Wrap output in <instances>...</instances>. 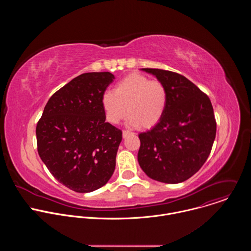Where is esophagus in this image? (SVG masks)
<instances>
[{"label":"esophagus","instance_id":"obj_1","mask_svg":"<svg viewBox=\"0 0 251 251\" xmlns=\"http://www.w3.org/2000/svg\"><path fill=\"white\" fill-rule=\"evenodd\" d=\"M130 134H132L130 131H128V130H123V133H122V135H123V138H126V137H128Z\"/></svg>","mask_w":251,"mask_h":251}]
</instances>
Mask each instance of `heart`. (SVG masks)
<instances>
[{"label":"heart","mask_w":251,"mask_h":251,"mask_svg":"<svg viewBox=\"0 0 251 251\" xmlns=\"http://www.w3.org/2000/svg\"><path fill=\"white\" fill-rule=\"evenodd\" d=\"M106 119L118 124L129 114L128 125L149 129L163 118L167 104L168 90L159 80H150L140 74H131L101 97Z\"/></svg>","instance_id":"obj_1"}]
</instances>
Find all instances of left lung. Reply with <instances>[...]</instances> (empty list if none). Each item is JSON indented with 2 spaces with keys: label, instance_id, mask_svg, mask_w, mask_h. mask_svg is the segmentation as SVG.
Here are the masks:
<instances>
[{
  "label": "left lung",
  "instance_id": "8db88e82",
  "mask_svg": "<svg viewBox=\"0 0 251 251\" xmlns=\"http://www.w3.org/2000/svg\"><path fill=\"white\" fill-rule=\"evenodd\" d=\"M142 69L165 84L168 104L161 121L139 134V165L158 182H185L202 167L216 138L211 102L182 75L158 68Z\"/></svg>",
  "mask_w": 251,
  "mask_h": 251
}]
</instances>
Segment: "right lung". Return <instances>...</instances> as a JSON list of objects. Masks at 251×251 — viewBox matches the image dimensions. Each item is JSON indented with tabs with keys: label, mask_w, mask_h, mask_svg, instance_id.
I'll return each instance as SVG.
<instances>
[{
	"label": "right lung",
	"mask_w": 251,
	"mask_h": 251,
	"mask_svg": "<svg viewBox=\"0 0 251 251\" xmlns=\"http://www.w3.org/2000/svg\"><path fill=\"white\" fill-rule=\"evenodd\" d=\"M110 73L78 75L48 101L37 125L38 152L56 180L76 193L103 187L113 175L122 131L106 122L101 97Z\"/></svg>",
	"instance_id": "right-lung-1"
}]
</instances>
